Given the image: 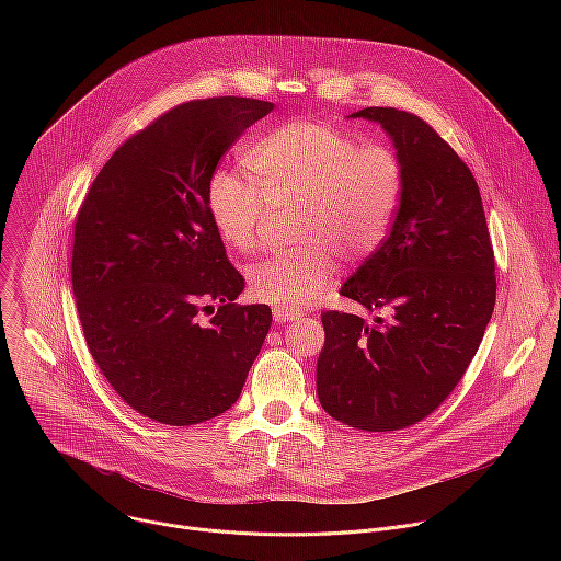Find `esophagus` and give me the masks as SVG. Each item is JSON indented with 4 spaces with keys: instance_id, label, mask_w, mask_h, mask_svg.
I'll list each match as a JSON object with an SVG mask.
<instances>
[{
    "instance_id": "1",
    "label": "esophagus",
    "mask_w": 561,
    "mask_h": 561,
    "mask_svg": "<svg viewBox=\"0 0 561 561\" xmlns=\"http://www.w3.org/2000/svg\"><path fill=\"white\" fill-rule=\"evenodd\" d=\"M301 312L297 310H286V308H275L273 310V319L277 324H284V322H295V319H299Z\"/></svg>"
}]
</instances>
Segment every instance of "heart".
Instances as JSON below:
<instances>
[{
    "instance_id": "heart-1",
    "label": "heart",
    "mask_w": 561,
    "mask_h": 561,
    "mask_svg": "<svg viewBox=\"0 0 561 561\" xmlns=\"http://www.w3.org/2000/svg\"><path fill=\"white\" fill-rule=\"evenodd\" d=\"M249 164L255 180L242 171L210 178L208 217L228 249L249 253L271 210L293 213V239L304 249L247 268L251 295L286 310L327 290L337 273L335 255L359 262L381 244L402 191V169L390 148L357 146L312 119L273 128L253 146Z\"/></svg>"
}]
</instances>
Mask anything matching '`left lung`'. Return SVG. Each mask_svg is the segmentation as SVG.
Masks as SVG:
<instances>
[{
	"mask_svg": "<svg viewBox=\"0 0 561 561\" xmlns=\"http://www.w3.org/2000/svg\"><path fill=\"white\" fill-rule=\"evenodd\" d=\"M348 117L379 124L402 169L388 237L340 288L388 322L322 314L317 397L333 420L386 433L431 415L463 377L495 308V257L470 169L424 119L397 108Z\"/></svg>",
	"mask_w": 561,
	"mask_h": 561,
	"instance_id": "left-lung-1",
	"label": "left lung"
}]
</instances>
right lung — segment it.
<instances>
[{"label": "right lung", "instance_id": "right-lung-1", "mask_svg": "<svg viewBox=\"0 0 561 561\" xmlns=\"http://www.w3.org/2000/svg\"><path fill=\"white\" fill-rule=\"evenodd\" d=\"M273 108L249 98L175 106L115 150L79 208V324L108 383L154 422L228 411L268 335L266 304H234L244 277L226 260L206 191L221 154Z\"/></svg>", "mask_w": 561, "mask_h": 561}]
</instances>
